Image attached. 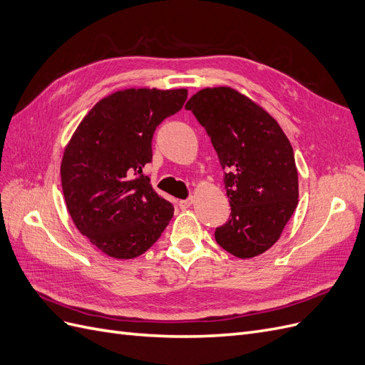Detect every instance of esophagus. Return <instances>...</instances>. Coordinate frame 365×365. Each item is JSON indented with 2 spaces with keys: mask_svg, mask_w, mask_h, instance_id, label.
Wrapping results in <instances>:
<instances>
[{
  "mask_svg": "<svg viewBox=\"0 0 365 365\" xmlns=\"http://www.w3.org/2000/svg\"><path fill=\"white\" fill-rule=\"evenodd\" d=\"M192 204H193V197H189V200H182V201H180V202H178V205H180V208H181V210L189 208Z\"/></svg>",
  "mask_w": 365,
  "mask_h": 365,
  "instance_id": "esophagus-1",
  "label": "esophagus"
}]
</instances>
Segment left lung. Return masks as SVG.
<instances>
[{"mask_svg":"<svg viewBox=\"0 0 365 365\" xmlns=\"http://www.w3.org/2000/svg\"><path fill=\"white\" fill-rule=\"evenodd\" d=\"M185 109L204 126L224 169L231 213L215 239L239 259L259 256L279 240L298 204L291 143L277 121L233 88H205Z\"/></svg>","mask_w":365,"mask_h":365,"instance_id":"obj_1","label":"left lung"}]
</instances>
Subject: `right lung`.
<instances>
[{"label": "right lung", "mask_w": 365, "mask_h": 365, "mask_svg": "<svg viewBox=\"0 0 365 365\" xmlns=\"http://www.w3.org/2000/svg\"><path fill=\"white\" fill-rule=\"evenodd\" d=\"M187 90L130 88L102 98L63 152L62 192L74 225L114 259L148 251L168 227L173 205L143 175L153 132L176 114Z\"/></svg>", "instance_id": "add662e5"}]
</instances>
